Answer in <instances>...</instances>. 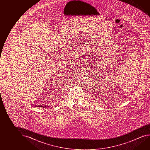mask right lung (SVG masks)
<instances>
[{
  "label": "right lung",
  "instance_id": "obj_1",
  "mask_svg": "<svg viewBox=\"0 0 150 150\" xmlns=\"http://www.w3.org/2000/svg\"><path fill=\"white\" fill-rule=\"evenodd\" d=\"M38 107H42V106H38Z\"/></svg>",
  "mask_w": 150,
  "mask_h": 150
}]
</instances>
